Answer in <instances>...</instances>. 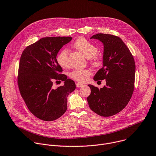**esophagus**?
Wrapping results in <instances>:
<instances>
[{"mask_svg": "<svg viewBox=\"0 0 156 156\" xmlns=\"http://www.w3.org/2000/svg\"><path fill=\"white\" fill-rule=\"evenodd\" d=\"M83 85L82 84V83H76V87H77V88H80V87H83Z\"/></svg>", "mask_w": 156, "mask_h": 156, "instance_id": "obj_1", "label": "esophagus"}]
</instances>
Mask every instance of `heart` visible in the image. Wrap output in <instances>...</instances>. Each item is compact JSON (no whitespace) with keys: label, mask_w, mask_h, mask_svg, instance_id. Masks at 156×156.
Returning <instances> with one entry per match:
<instances>
[{"label":"heart","mask_w":156,"mask_h":156,"mask_svg":"<svg viewBox=\"0 0 156 156\" xmlns=\"http://www.w3.org/2000/svg\"><path fill=\"white\" fill-rule=\"evenodd\" d=\"M73 47L79 51L86 58L90 59V63L95 67L101 65V58L97 55L98 48L94 44L90 42L84 37L78 38L73 45ZM58 64L62 68H66L69 66V51L67 48L62 49L56 56ZM91 74V71L89 69H75L69 73V77L73 80L85 82Z\"/></svg>","instance_id":"b5f03b06"}]
</instances>
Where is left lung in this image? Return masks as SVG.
<instances>
[{
  "mask_svg": "<svg viewBox=\"0 0 156 156\" xmlns=\"http://www.w3.org/2000/svg\"><path fill=\"white\" fill-rule=\"evenodd\" d=\"M91 39H97L104 45L103 67L93 79H106V85L99 89L88 85L91 93L87 101L93 112L100 116L110 117L125 108L132 98L135 87V60L118 36L100 33Z\"/></svg>",
  "mask_w": 156,
  "mask_h": 156,
  "instance_id": "8db88e82",
  "label": "left lung"
}]
</instances>
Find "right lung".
<instances>
[{
    "label": "right lung",
    "mask_w": 156,
    "mask_h": 156,
    "mask_svg": "<svg viewBox=\"0 0 156 156\" xmlns=\"http://www.w3.org/2000/svg\"><path fill=\"white\" fill-rule=\"evenodd\" d=\"M71 37L41 39L23 50L19 63L17 82L20 94L34 115L44 121H53L67 110V97L76 89L74 82L61 74L56 55ZM64 81L53 89L52 82Z\"/></svg>",
    "instance_id": "right-lung-1"
}]
</instances>
